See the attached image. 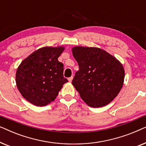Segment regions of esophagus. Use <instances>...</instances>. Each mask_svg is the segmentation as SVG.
I'll return each instance as SVG.
<instances>
[{
	"label": "esophagus",
	"instance_id": "esophagus-1",
	"mask_svg": "<svg viewBox=\"0 0 146 146\" xmlns=\"http://www.w3.org/2000/svg\"><path fill=\"white\" fill-rule=\"evenodd\" d=\"M72 79H73V77L72 76L70 77V78H68V81L70 82H71L72 80Z\"/></svg>",
	"mask_w": 146,
	"mask_h": 146
}]
</instances>
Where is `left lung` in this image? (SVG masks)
<instances>
[{"label": "left lung", "instance_id": "obj_1", "mask_svg": "<svg viewBox=\"0 0 146 146\" xmlns=\"http://www.w3.org/2000/svg\"><path fill=\"white\" fill-rule=\"evenodd\" d=\"M72 50L79 66L72 83L82 99L92 108L108 104L123 86L122 64L98 48L76 46Z\"/></svg>", "mask_w": 146, "mask_h": 146}]
</instances>
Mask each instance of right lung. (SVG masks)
<instances>
[{
    "instance_id": "add662e5",
    "label": "right lung",
    "mask_w": 146,
    "mask_h": 146,
    "mask_svg": "<svg viewBox=\"0 0 146 146\" xmlns=\"http://www.w3.org/2000/svg\"><path fill=\"white\" fill-rule=\"evenodd\" d=\"M64 48L43 47L34 52L19 65L16 83L22 96L36 106H44L55 100L64 84V65L58 60Z\"/></svg>"
}]
</instances>
